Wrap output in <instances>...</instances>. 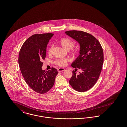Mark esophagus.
I'll return each instance as SVG.
<instances>
[{"instance_id":"obj_1","label":"esophagus","mask_w":127,"mask_h":127,"mask_svg":"<svg viewBox=\"0 0 127 127\" xmlns=\"http://www.w3.org/2000/svg\"><path fill=\"white\" fill-rule=\"evenodd\" d=\"M65 70V69L63 68H59L58 69V71L59 72H61V71H63Z\"/></svg>"}]
</instances>
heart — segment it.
Segmentation results:
<instances>
[{"mask_svg":"<svg viewBox=\"0 0 127 127\" xmlns=\"http://www.w3.org/2000/svg\"><path fill=\"white\" fill-rule=\"evenodd\" d=\"M59 43L61 46L66 50H70V54L72 56H76L79 54V50L78 49H73L75 45V42L69 37H63L59 40ZM52 47H49L48 53L49 55L51 54ZM67 60L66 59H58L55 61V64L60 66H64L66 65Z\"/></svg>","mask_w":127,"mask_h":127,"instance_id":"heart-1","label":"heart"}]
</instances>
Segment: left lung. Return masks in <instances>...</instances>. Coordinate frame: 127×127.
<instances>
[{"label":"left lung","instance_id":"left-lung-1","mask_svg":"<svg viewBox=\"0 0 127 127\" xmlns=\"http://www.w3.org/2000/svg\"><path fill=\"white\" fill-rule=\"evenodd\" d=\"M67 35L77 40L80 44V55L71 66L75 68L69 82L75 91L85 92L96 84L102 68L104 55L102 48L97 38L82 31L69 30ZM78 69L82 72L77 75Z\"/></svg>","mask_w":127,"mask_h":127}]
</instances>
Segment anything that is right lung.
<instances>
[{
	"instance_id": "obj_1",
	"label": "right lung",
	"mask_w": 127,
	"mask_h": 127,
	"mask_svg": "<svg viewBox=\"0 0 127 127\" xmlns=\"http://www.w3.org/2000/svg\"><path fill=\"white\" fill-rule=\"evenodd\" d=\"M53 35L44 33L31 36L23 43L19 53L18 64L25 81L32 90L39 94L46 93L52 88L58 73L53 67L48 71L42 69L47 46Z\"/></svg>"
}]
</instances>
